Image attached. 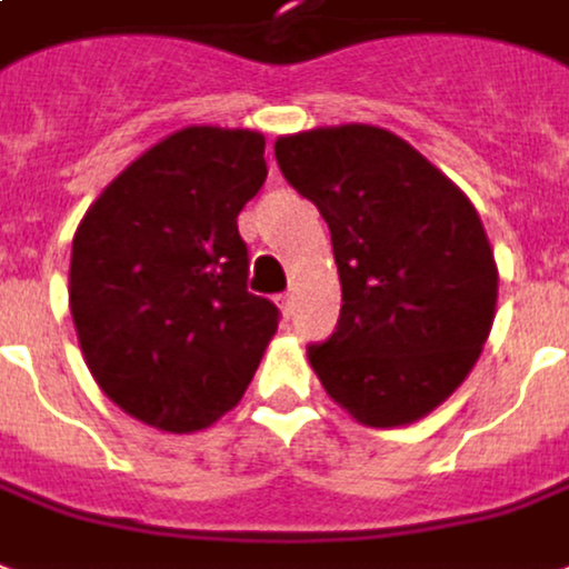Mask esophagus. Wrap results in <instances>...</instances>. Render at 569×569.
Listing matches in <instances>:
<instances>
[{"label": "esophagus", "instance_id": "esophagus-1", "mask_svg": "<svg viewBox=\"0 0 569 569\" xmlns=\"http://www.w3.org/2000/svg\"><path fill=\"white\" fill-rule=\"evenodd\" d=\"M279 306H281V312H284V315L293 312V293H281Z\"/></svg>", "mask_w": 569, "mask_h": 569}]
</instances>
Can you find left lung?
Instances as JSON below:
<instances>
[{
  "label": "left lung",
  "instance_id": "left-lung-1",
  "mask_svg": "<svg viewBox=\"0 0 569 569\" xmlns=\"http://www.w3.org/2000/svg\"><path fill=\"white\" fill-rule=\"evenodd\" d=\"M276 160L330 227L342 281L333 336L309 346L312 370L360 425L425 418L467 379L495 321V251L472 202L367 123L284 136Z\"/></svg>",
  "mask_w": 569,
  "mask_h": 569
}]
</instances>
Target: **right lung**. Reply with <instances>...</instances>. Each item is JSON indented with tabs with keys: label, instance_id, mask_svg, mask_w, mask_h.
<instances>
[{
	"label": "right lung",
	"instance_id": "1",
	"mask_svg": "<svg viewBox=\"0 0 569 569\" xmlns=\"http://www.w3.org/2000/svg\"><path fill=\"white\" fill-rule=\"evenodd\" d=\"M263 136L188 127L127 166L72 242L69 306L99 388L188 433L242 400L279 327L248 290L239 211L267 181Z\"/></svg>",
	"mask_w": 569,
	"mask_h": 569
}]
</instances>
